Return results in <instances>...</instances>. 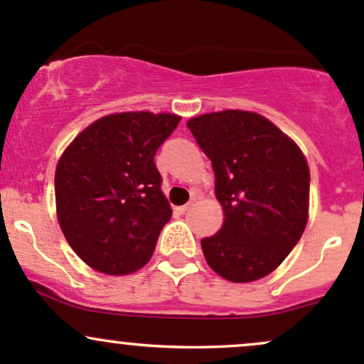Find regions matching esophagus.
<instances>
[{
	"label": "esophagus",
	"mask_w": 364,
	"mask_h": 364,
	"mask_svg": "<svg viewBox=\"0 0 364 364\" xmlns=\"http://www.w3.org/2000/svg\"><path fill=\"white\" fill-rule=\"evenodd\" d=\"M190 208H192V202H188V204H185V205H181V208H176V211H178V213H186V211H188V209Z\"/></svg>",
	"instance_id": "esophagus-1"
}]
</instances>
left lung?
I'll return each instance as SVG.
<instances>
[{
  "instance_id": "obj_1",
  "label": "left lung",
  "mask_w": 364,
  "mask_h": 364,
  "mask_svg": "<svg viewBox=\"0 0 364 364\" xmlns=\"http://www.w3.org/2000/svg\"><path fill=\"white\" fill-rule=\"evenodd\" d=\"M186 125L211 160L225 216L220 232L200 240L205 262L230 282L258 281L284 262L307 227V159L258 113L223 109Z\"/></svg>"
}]
</instances>
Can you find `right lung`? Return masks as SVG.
<instances>
[{"instance_id": "add662e5", "label": "right lung", "mask_w": 364, "mask_h": 364, "mask_svg": "<svg viewBox=\"0 0 364 364\" xmlns=\"http://www.w3.org/2000/svg\"><path fill=\"white\" fill-rule=\"evenodd\" d=\"M179 120L174 113L106 114L60 155L57 221L71 250L97 272L127 275L150 262L172 216L153 156Z\"/></svg>"}]
</instances>
